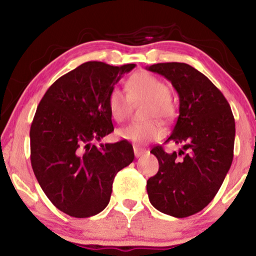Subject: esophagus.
Listing matches in <instances>:
<instances>
[{"label":"esophagus","mask_w":256,"mask_h":256,"mask_svg":"<svg viewBox=\"0 0 256 256\" xmlns=\"http://www.w3.org/2000/svg\"><path fill=\"white\" fill-rule=\"evenodd\" d=\"M134 156L136 158H140V156H142V155L146 154V149L140 148V146H134Z\"/></svg>","instance_id":"obj_1"}]
</instances>
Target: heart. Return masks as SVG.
Masks as SVG:
<instances>
[{"label":"heart","mask_w":256,"mask_h":256,"mask_svg":"<svg viewBox=\"0 0 256 256\" xmlns=\"http://www.w3.org/2000/svg\"><path fill=\"white\" fill-rule=\"evenodd\" d=\"M126 92L128 94L119 88H113L108 94L107 104L112 118L116 122H122L128 116L131 104H146L144 119L148 122L122 126L116 132V137L137 144L158 140L162 130L155 120L149 119L156 118L166 122L174 114V104L168 96L167 85L150 73L138 72L128 79Z\"/></svg>","instance_id":"b5f03b06"}]
</instances>
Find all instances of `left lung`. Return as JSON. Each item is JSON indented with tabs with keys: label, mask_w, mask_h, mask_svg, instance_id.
<instances>
[{
	"label": "left lung",
	"mask_w": 256,
	"mask_h": 256,
	"mask_svg": "<svg viewBox=\"0 0 256 256\" xmlns=\"http://www.w3.org/2000/svg\"><path fill=\"white\" fill-rule=\"evenodd\" d=\"M148 71L164 76L179 96V116L166 142L179 152L152 149L158 171L146 182L149 201L160 212L185 218L216 195L234 158V119L224 95L204 74L183 62L155 64Z\"/></svg>",
	"instance_id": "8db88e82"
}]
</instances>
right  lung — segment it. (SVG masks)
<instances>
[{
	"instance_id": "obj_1",
	"label": "right lung",
	"mask_w": 256,
	"mask_h": 256,
	"mask_svg": "<svg viewBox=\"0 0 256 256\" xmlns=\"http://www.w3.org/2000/svg\"><path fill=\"white\" fill-rule=\"evenodd\" d=\"M134 64L85 62L46 90L31 124V165L38 183L61 212L88 218L110 204L116 174L134 161L128 140L100 143L114 130L107 98Z\"/></svg>"
}]
</instances>
